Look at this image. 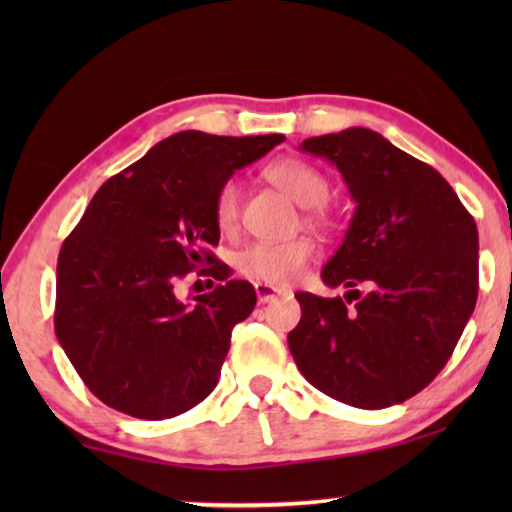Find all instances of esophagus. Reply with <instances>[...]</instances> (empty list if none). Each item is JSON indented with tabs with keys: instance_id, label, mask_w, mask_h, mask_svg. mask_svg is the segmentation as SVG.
<instances>
[{
	"instance_id": "34e87169",
	"label": "esophagus",
	"mask_w": 512,
	"mask_h": 512,
	"mask_svg": "<svg viewBox=\"0 0 512 512\" xmlns=\"http://www.w3.org/2000/svg\"><path fill=\"white\" fill-rule=\"evenodd\" d=\"M256 298H258V303L261 305H265V303H272V300H277V298H284V296H289V291H284V289H277V286H270V284H261L258 282L256 286Z\"/></svg>"
}]
</instances>
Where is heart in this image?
I'll use <instances>...</instances> for the list:
<instances>
[{
	"instance_id": "obj_1",
	"label": "heart",
	"mask_w": 512,
	"mask_h": 512,
	"mask_svg": "<svg viewBox=\"0 0 512 512\" xmlns=\"http://www.w3.org/2000/svg\"><path fill=\"white\" fill-rule=\"evenodd\" d=\"M268 179L291 195L298 205L317 207L328 198V181L317 167L303 163L298 158H282L272 163ZM214 216L219 228L230 230L240 216V186L235 179L221 184L214 198ZM314 256V242L307 237L291 240H256L244 247L235 258L237 270L254 282L284 286L291 284Z\"/></svg>"
}]
</instances>
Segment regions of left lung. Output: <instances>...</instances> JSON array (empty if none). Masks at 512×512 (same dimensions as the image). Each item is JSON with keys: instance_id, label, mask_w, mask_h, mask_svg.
Segmentation results:
<instances>
[{"instance_id": "left-lung-1", "label": "left lung", "mask_w": 512, "mask_h": 512, "mask_svg": "<svg viewBox=\"0 0 512 512\" xmlns=\"http://www.w3.org/2000/svg\"><path fill=\"white\" fill-rule=\"evenodd\" d=\"M300 151L338 167L356 209L321 270L345 298L296 293L293 361L312 387L354 408L408 401L443 370L475 310L473 216L431 165L375 130L310 137Z\"/></svg>"}]
</instances>
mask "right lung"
I'll return each mask as SVG.
<instances>
[{
	"label": "right lung",
	"mask_w": 512,
	"mask_h": 512,
	"mask_svg": "<svg viewBox=\"0 0 512 512\" xmlns=\"http://www.w3.org/2000/svg\"><path fill=\"white\" fill-rule=\"evenodd\" d=\"M282 142L177 132L90 200L58 256L55 335L109 408L170 419L214 391L230 333L256 305L254 286L205 249L221 237L214 198ZM202 262L222 284L184 304L173 286Z\"/></svg>",
	"instance_id": "add662e5"
}]
</instances>
